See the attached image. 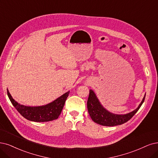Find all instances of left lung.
Wrapping results in <instances>:
<instances>
[{
    "instance_id": "8db88e82",
    "label": "left lung",
    "mask_w": 158,
    "mask_h": 158,
    "mask_svg": "<svg viewBox=\"0 0 158 158\" xmlns=\"http://www.w3.org/2000/svg\"><path fill=\"white\" fill-rule=\"evenodd\" d=\"M145 96L141 103L139 104V107L132 112L126 114H116L110 113L105 109L99 102L95 93L93 90H90L89 96L87 101V109H88V111L92 120L96 124L105 126L121 125L130 120L138 111L144 101Z\"/></svg>"
}]
</instances>
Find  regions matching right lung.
<instances>
[{
    "mask_svg": "<svg viewBox=\"0 0 158 158\" xmlns=\"http://www.w3.org/2000/svg\"><path fill=\"white\" fill-rule=\"evenodd\" d=\"M69 91L66 92L56 100L45 106L30 107L21 105L15 101L7 89V94L10 102L15 108L24 118L33 122H49L56 120L60 114Z\"/></svg>",
    "mask_w": 158,
    "mask_h": 158,
    "instance_id": "right-lung-1",
    "label": "right lung"
}]
</instances>
